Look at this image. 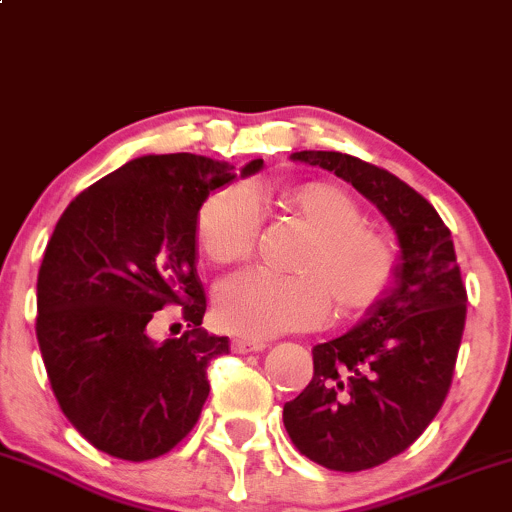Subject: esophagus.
Masks as SVG:
<instances>
[{
    "mask_svg": "<svg viewBox=\"0 0 512 512\" xmlns=\"http://www.w3.org/2000/svg\"><path fill=\"white\" fill-rule=\"evenodd\" d=\"M263 348H266V343L254 341V338H232L234 353H258Z\"/></svg>",
    "mask_w": 512,
    "mask_h": 512,
    "instance_id": "34e87169",
    "label": "esophagus"
}]
</instances>
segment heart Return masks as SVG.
<instances>
[{"instance_id": "1", "label": "heart", "mask_w": 512, "mask_h": 512, "mask_svg": "<svg viewBox=\"0 0 512 512\" xmlns=\"http://www.w3.org/2000/svg\"><path fill=\"white\" fill-rule=\"evenodd\" d=\"M280 205L312 229L295 258V275L246 271L220 283L215 321L244 338H271L324 324L331 302L338 317H355L380 302L396 273L387 234L365 225V212L348 191L326 181L302 183L280 195ZM261 208L246 188L210 195L198 215V244L215 266H237L254 256Z\"/></svg>"}]
</instances>
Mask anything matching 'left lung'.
I'll return each instance as SVG.
<instances>
[{"label": "left lung", "mask_w": 512, "mask_h": 512, "mask_svg": "<svg viewBox=\"0 0 512 512\" xmlns=\"http://www.w3.org/2000/svg\"><path fill=\"white\" fill-rule=\"evenodd\" d=\"M292 159L348 181L399 237L392 290L355 329L312 348V382L283 409L304 457L333 472H363L411 447L438 416L455 375L467 287L450 229L409 183L341 152Z\"/></svg>", "instance_id": "1"}]
</instances>
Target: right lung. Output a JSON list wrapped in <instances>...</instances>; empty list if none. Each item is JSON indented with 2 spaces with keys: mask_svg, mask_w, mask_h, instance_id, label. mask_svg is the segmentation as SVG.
<instances>
[{
  "mask_svg": "<svg viewBox=\"0 0 512 512\" xmlns=\"http://www.w3.org/2000/svg\"><path fill=\"white\" fill-rule=\"evenodd\" d=\"M263 159L241 169L256 174ZM234 166L198 154H147L67 205L38 271L36 336L67 421L96 450L145 462L191 433L227 336L200 329L198 215ZM179 303L189 331L157 344L146 324Z\"/></svg>",
  "mask_w": 512,
  "mask_h": 512,
  "instance_id": "1",
  "label": "right lung"
}]
</instances>
